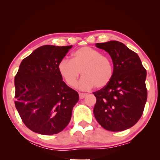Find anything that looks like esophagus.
<instances>
[{
    "label": "esophagus",
    "instance_id": "obj_1",
    "mask_svg": "<svg viewBox=\"0 0 160 160\" xmlns=\"http://www.w3.org/2000/svg\"><path fill=\"white\" fill-rule=\"evenodd\" d=\"M87 95H88V94H86V93H81V92L79 93V96H80V99L85 98V97Z\"/></svg>",
    "mask_w": 160,
    "mask_h": 160
}]
</instances>
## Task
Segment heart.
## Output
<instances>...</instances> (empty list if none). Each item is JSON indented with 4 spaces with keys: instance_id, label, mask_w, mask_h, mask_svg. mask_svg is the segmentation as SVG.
Here are the masks:
<instances>
[{
    "instance_id": "heart-1",
    "label": "heart",
    "mask_w": 160,
    "mask_h": 160,
    "mask_svg": "<svg viewBox=\"0 0 160 160\" xmlns=\"http://www.w3.org/2000/svg\"><path fill=\"white\" fill-rule=\"evenodd\" d=\"M58 71L67 85L73 87L79 75H83L79 86L82 90L94 87L101 89L112 80L113 67L112 60L99 51L90 47H82L72 53V59L63 58L58 62Z\"/></svg>"
}]
</instances>
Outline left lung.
I'll return each mask as SVG.
<instances>
[{
	"mask_svg": "<svg viewBox=\"0 0 160 160\" xmlns=\"http://www.w3.org/2000/svg\"><path fill=\"white\" fill-rule=\"evenodd\" d=\"M109 53L113 75L108 85L93 94L97 98L94 115L103 128L121 131L133 126L141 117L148 97L146 70L138 55L117 41L97 43Z\"/></svg>",
	"mask_w": 160,
	"mask_h": 160,
	"instance_id": "8db88e82",
	"label": "left lung"
}]
</instances>
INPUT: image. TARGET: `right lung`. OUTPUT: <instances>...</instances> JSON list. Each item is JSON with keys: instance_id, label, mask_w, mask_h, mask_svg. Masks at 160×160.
Listing matches in <instances>:
<instances>
[{"instance_id": "obj_1", "label": "right lung", "mask_w": 160, "mask_h": 160, "mask_svg": "<svg viewBox=\"0 0 160 160\" xmlns=\"http://www.w3.org/2000/svg\"><path fill=\"white\" fill-rule=\"evenodd\" d=\"M72 47H39L23 59L15 77V107L25 125L37 133L63 131L79 100L78 93L63 82L57 68Z\"/></svg>"}]
</instances>
